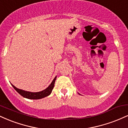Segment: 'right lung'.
Listing matches in <instances>:
<instances>
[{
	"mask_svg": "<svg viewBox=\"0 0 128 128\" xmlns=\"http://www.w3.org/2000/svg\"><path fill=\"white\" fill-rule=\"evenodd\" d=\"M56 79V76L54 78L52 82L50 84V85L46 89H45L44 90L40 92H26V91L18 89L17 88H16L15 86H14L12 84V86H13L14 89L17 91V92L20 94L21 96H22L24 98H27V99H42V98H45V97L49 96L50 94V93L52 92V91L53 88L54 87V85H55V82Z\"/></svg>",
	"mask_w": 128,
	"mask_h": 128,
	"instance_id": "right-lung-1",
	"label": "right lung"
}]
</instances>
